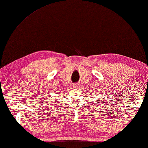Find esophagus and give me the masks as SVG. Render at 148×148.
Segmentation results:
<instances>
[{
    "label": "esophagus",
    "mask_w": 148,
    "mask_h": 148,
    "mask_svg": "<svg viewBox=\"0 0 148 148\" xmlns=\"http://www.w3.org/2000/svg\"><path fill=\"white\" fill-rule=\"evenodd\" d=\"M80 87L79 84H73V88L74 89H78V87Z\"/></svg>",
    "instance_id": "obj_1"
}]
</instances>
